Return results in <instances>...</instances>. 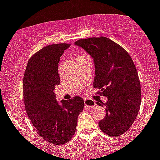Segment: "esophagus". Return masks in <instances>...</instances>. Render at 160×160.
<instances>
[{"label":"esophagus","instance_id":"1","mask_svg":"<svg viewBox=\"0 0 160 160\" xmlns=\"http://www.w3.org/2000/svg\"><path fill=\"white\" fill-rule=\"evenodd\" d=\"M83 102H84V104L88 108H93L95 105H96V103H95L94 101L93 100H90V99H87L85 98L83 100Z\"/></svg>","mask_w":160,"mask_h":160}]
</instances>
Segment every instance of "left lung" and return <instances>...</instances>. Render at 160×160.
Wrapping results in <instances>:
<instances>
[{
  "label": "left lung",
  "instance_id": "left-lung-1",
  "mask_svg": "<svg viewBox=\"0 0 160 160\" xmlns=\"http://www.w3.org/2000/svg\"><path fill=\"white\" fill-rule=\"evenodd\" d=\"M74 44L93 59V88L108 98L106 103L97 102L106 108L100 128L111 136L122 135L135 122L141 105V86L133 60L122 46L106 37L80 39Z\"/></svg>",
  "mask_w": 160,
  "mask_h": 160
}]
</instances>
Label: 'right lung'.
<instances>
[{
  "label": "right lung",
  "instance_id": "right-lung-1",
  "mask_svg": "<svg viewBox=\"0 0 160 160\" xmlns=\"http://www.w3.org/2000/svg\"><path fill=\"white\" fill-rule=\"evenodd\" d=\"M70 46L49 45L37 52L28 60L23 79L27 114L38 135L55 145L65 144L72 138L84 105L78 96L58 102L54 93L55 87L60 83L59 59Z\"/></svg>",
  "mask_w": 160,
  "mask_h": 160
}]
</instances>
